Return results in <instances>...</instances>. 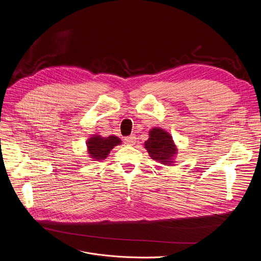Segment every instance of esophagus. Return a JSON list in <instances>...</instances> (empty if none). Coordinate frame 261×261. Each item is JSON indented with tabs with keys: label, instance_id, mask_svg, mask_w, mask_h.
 I'll list each match as a JSON object with an SVG mask.
<instances>
[{
	"label": "esophagus",
	"instance_id": "esophagus-1",
	"mask_svg": "<svg viewBox=\"0 0 261 261\" xmlns=\"http://www.w3.org/2000/svg\"><path fill=\"white\" fill-rule=\"evenodd\" d=\"M125 144L128 146H134L136 144V137L134 135L128 136L125 138Z\"/></svg>",
	"mask_w": 261,
	"mask_h": 261
}]
</instances>
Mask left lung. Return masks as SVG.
Returning a JSON list of instances; mask_svg holds the SVG:
<instances>
[{
    "instance_id": "1",
    "label": "left lung",
    "mask_w": 261,
    "mask_h": 261,
    "mask_svg": "<svg viewBox=\"0 0 261 261\" xmlns=\"http://www.w3.org/2000/svg\"><path fill=\"white\" fill-rule=\"evenodd\" d=\"M145 148L150 158L165 166H171L175 163L178 149L171 134L160 128L153 127L149 131V138L145 142Z\"/></svg>"
}]
</instances>
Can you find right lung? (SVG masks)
<instances>
[{"mask_svg": "<svg viewBox=\"0 0 261 261\" xmlns=\"http://www.w3.org/2000/svg\"><path fill=\"white\" fill-rule=\"evenodd\" d=\"M86 145L89 158L94 162H99L105 160L114 147L121 145V141L115 135L103 137L98 134H93L87 140Z\"/></svg>", "mask_w": 261, "mask_h": 261, "instance_id": "obj_1", "label": "right lung"}]
</instances>
